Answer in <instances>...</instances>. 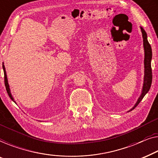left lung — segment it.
<instances>
[{
	"instance_id": "obj_1",
	"label": "left lung",
	"mask_w": 158,
	"mask_h": 158,
	"mask_svg": "<svg viewBox=\"0 0 158 158\" xmlns=\"http://www.w3.org/2000/svg\"><path fill=\"white\" fill-rule=\"evenodd\" d=\"M142 34H143V47L144 52H145V59H144V67H145V74H144V81L143 89H142V92L140 96L137 99V102L135 103L134 106L129 110V112L131 110H134L136 106L138 105V104L141 102L145 95L149 92L150 90L151 84H152V69H151V60H152V48L148 41V35H147L145 31L143 29V27H140Z\"/></svg>"
}]
</instances>
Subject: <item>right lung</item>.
<instances>
[{
	"label": "right lung",
	"instance_id": "add662e5",
	"mask_svg": "<svg viewBox=\"0 0 158 158\" xmlns=\"http://www.w3.org/2000/svg\"><path fill=\"white\" fill-rule=\"evenodd\" d=\"M3 72H4V79H5V86H6V91H7L8 92V94L9 97L10 98V99L13 102H14L15 104H16V102L14 100V99H13V97L11 94V92H10V86H9V84H8V78H7V74H6V68H5V66H4V64L3 63Z\"/></svg>",
	"mask_w": 158,
	"mask_h": 158
}]
</instances>
